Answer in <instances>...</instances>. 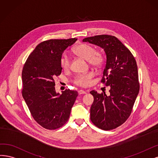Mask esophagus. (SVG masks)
<instances>
[{
  "mask_svg": "<svg viewBox=\"0 0 158 158\" xmlns=\"http://www.w3.org/2000/svg\"><path fill=\"white\" fill-rule=\"evenodd\" d=\"M78 93H79V94H85L86 93V91H85L83 90H79L78 91Z\"/></svg>",
  "mask_w": 158,
  "mask_h": 158,
  "instance_id": "34e87169",
  "label": "esophagus"
}]
</instances>
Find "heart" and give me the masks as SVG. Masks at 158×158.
Segmentation results:
<instances>
[{
  "mask_svg": "<svg viewBox=\"0 0 158 158\" xmlns=\"http://www.w3.org/2000/svg\"><path fill=\"white\" fill-rule=\"evenodd\" d=\"M73 52L85 60L94 67H100L104 61L103 56L99 52H96L93 47L88 44H79L75 46L73 50ZM60 65L64 70H67L69 68V58L68 54H63L60 58ZM94 77L93 72H89L85 74L78 75L74 79V83L81 86L86 87L90 85L92 83V78Z\"/></svg>",
  "mask_w": 158,
  "mask_h": 158,
  "instance_id": "1",
  "label": "heart"
}]
</instances>
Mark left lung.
Wrapping results in <instances>:
<instances>
[{"label":"left lung","mask_w":158,"mask_h":158,"mask_svg":"<svg viewBox=\"0 0 158 158\" xmlns=\"http://www.w3.org/2000/svg\"><path fill=\"white\" fill-rule=\"evenodd\" d=\"M102 48L106 64L101 82L110 86V95L90 91L94 102L90 108V120L102 130L117 128L130 116L139 92L138 69L133 55L120 40L108 35L85 38Z\"/></svg>","instance_id":"8db88e82"}]
</instances>
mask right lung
Returning <instances> with one entry per match:
<instances>
[{
	"label": "right lung",
	"instance_id": "1",
	"mask_svg": "<svg viewBox=\"0 0 158 158\" xmlns=\"http://www.w3.org/2000/svg\"><path fill=\"white\" fill-rule=\"evenodd\" d=\"M77 39H50L39 44L22 70V96L33 118L44 128L54 130L68 121L78 93L55 90L54 79L62 73L60 58Z\"/></svg>",
	"mask_w": 158,
	"mask_h": 158
}]
</instances>
